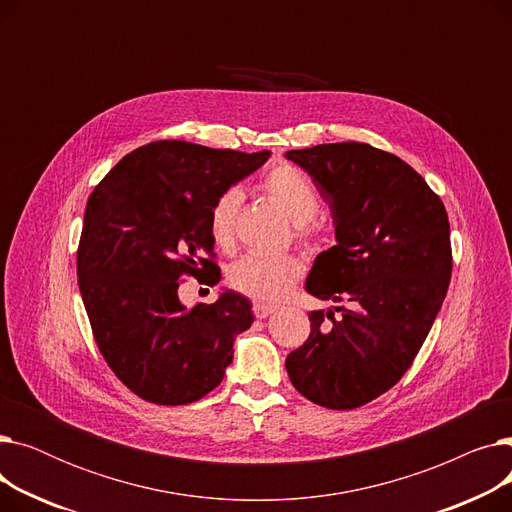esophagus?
Returning <instances> with one entry per match:
<instances>
[{"label": "esophagus", "instance_id": "1", "mask_svg": "<svg viewBox=\"0 0 512 512\" xmlns=\"http://www.w3.org/2000/svg\"><path fill=\"white\" fill-rule=\"evenodd\" d=\"M276 311L274 305H267V303H253V315L257 319H265L267 315H272Z\"/></svg>", "mask_w": 512, "mask_h": 512}]
</instances>
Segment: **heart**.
<instances>
[{
  "mask_svg": "<svg viewBox=\"0 0 512 512\" xmlns=\"http://www.w3.org/2000/svg\"><path fill=\"white\" fill-rule=\"evenodd\" d=\"M263 195L274 201L294 222V240L311 247L317 238L315 215L319 213V195L303 172L290 164H276L261 178ZM242 203V191L226 188L215 197L209 209V236L213 245L230 251L236 240V218ZM303 274V263L297 255H245L228 267V284L236 292L255 301H278Z\"/></svg>",
  "mask_w": 512,
  "mask_h": 512,
  "instance_id": "heart-1",
  "label": "heart"
}]
</instances>
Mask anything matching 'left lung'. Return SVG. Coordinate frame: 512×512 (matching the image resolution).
<instances>
[{
    "label": "left lung",
    "instance_id": "8db88e82",
    "mask_svg": "<svg viewBox=\"0 0 512 512\" xmlns=\"http://www.w3.org/2000/svg\"><path fill=\"white\" fill-rule=\"evenodd\" d=\"M330 203L336 245L315 259L307 292L344 303L311 311V334L286 357L292 386L348 411L388 392L413 365L452 274L442 199L407 161L367 143L294 149Z\"/></svg>",
    "mask_w": 512,
    "mask_h": 512
}]
</instances>
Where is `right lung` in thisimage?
<instances>
[{"instance_id":"obj_1","label":"right lung","mask_w":512,"mask_h":512,"mask_svg":"<svg viewBox=\"0 0 512 512\" xmlns=\"http://www.w3.org/2000/svg\"><path fill=\"white\" fill-rule=\"evenodd\" d=\"M267 157L155 141L122 157L87 201L76 274L93 338L116 378L153 405L211 392L232 363L234 338L253 324L242 294L226 290L213 305L186 309L178 286L220 282L209 209Z\"/></svg>"}]
</instances>
